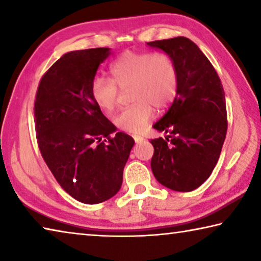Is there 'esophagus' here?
Wrapping results in <instances>:
<instances>
[{"instance_id": "34e87169", "label": "esophagus", "mask_w": 261, "mask_h": 261, "mask_svg": "<svg viewBox=\"0 0 261 261\" xmlns=\"http://www.w3.org/2000/svg\"><path fill=\"white\" fill-rule=\"evenodd\" d=\"M132 137H134V139H135V141H136L137 144L143 143V141L145 140V139H144V137H141V136H139V135H134Z\"/></svg>"}]
</instances>
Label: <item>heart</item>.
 <instances>
[{"label":"heart","mask_w":261,"mask_h":261,"mask_svg":"<svg viewBox=\"0 0 261 261\" xmlns=\"http://www.w3.org/2000/svg\"><path fill=\"white\" fill-rule=\"evenodd\" d=\"M113 79L96 76L92 79L90 94L103 112H113L121 90H130L134 105L117 115L115 124L137 134L153 117L154 108L165 110L174 102L179 90V73L174 60L163 53L125 51L110 67Z\"/></svg>","instance_id":"b5f03b06"}]
</instances>
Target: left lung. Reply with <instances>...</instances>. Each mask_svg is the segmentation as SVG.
<instances>
[{
    "instance_id": "1",
    "label": "left lung",
    "mask_w": 261,
    "mask_h": 261,
    "mask_svg": "<svg viewBox=\"0 0 261 261\" xmlns=\"http://www.w3.org/2000/svg\"><path fill=\"white\" fill-rule=\"evenodd\" d=\"M174 60L179 73V90L174 102L154 129L166 139H151L153 175L174 191L189 192L210 177L227 135V108L218 72L199 47L177 37L147 42Z\"/></svg>"
}]
</instances>
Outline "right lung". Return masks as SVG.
<instances>
[{
  "label": "right lung",
  "instance_id": "right-lung-1",
  "mask_svg": "<svg viewBox=\"0 0 261 261\" xmlns=\"http://www.w3.org/2000/svg\"><path fill=\"white\" fill-rule=\"evenodd\" d=\"M109 55V48L64 54L42 76L34 101L43 160L65 192L90 205L120 191L135 144L124 132L110 137L115 125L91 98L92 79Z\"/></svg>",
  "mask_w": 261,
  "mask_h": 261
}]
</instances>
